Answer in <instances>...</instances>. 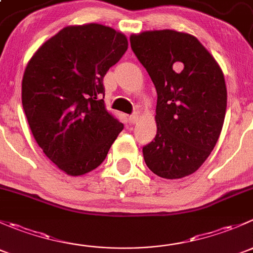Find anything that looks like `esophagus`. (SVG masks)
Listing matches in <instances>:
<instances>
[{
	"label": "esophagus",
	"mask_w": 253,
	"mask_h": 253,
	"mask_svg": "<svg viewBox=\"0 0 253 253\" xmlns=\"http://www.w3.org/2000/svg\"><path fill=\"white\" fill-rule=\"evenodd\" d=\"M138 120H139L138 112H134V114H132L131 116H129V121H131V124H137Z\"/></svg>",
	"instance_id": "esophagus-1"
}]
</instances>
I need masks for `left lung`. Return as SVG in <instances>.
Returning a JSON list of instances; mask_svg holds the SVG:
<instances>
[{
  "label": "left lung",
  "instance_id": "left-lung-1",
  "mask_svg": "<svg viewBox=\"0 0 253 253\" xmlns=\"http://www.w3.org/2000/svg\"><path fill=\"white\" fill-rule=\"evenodd\" d=\"M157 89V136L143 147L147 167L164 178L193 174L215 147L226 111L221 68L197 38L153 30L129 38Z\"/></svg>",
  "mask_w": 253,
  "mask_h": 253
}]
</instances>
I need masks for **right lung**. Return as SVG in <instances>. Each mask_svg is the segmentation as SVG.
<instances>
[{"mask_svg": "<svg viewBox=\"0 0 253 253\" xmlns=\"http://www.w3.org/2000/svg\"><path fill=\"white\" fill-rule=\"evenodd\" d=\"M127 47V38L110 27L71 25L28 62L22 81L28 124L45 155L67 175L96 169L124 129L101 96L104 76Z\"/></svg>", "mask_w": 253, "mask_h": 253, "instance_id": "1", "label": "right lung"}]
</instances>
